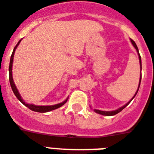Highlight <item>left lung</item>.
<instances>
[{
	"label": "left lung",
	"instance_id": "1",
	"mask_svg": "<svg viewBox=\"0 0 154 154\" xmlns=\"http://www.w3.org/2000/svg\"><path fill=\"white\" fill-rule=\"evenodd\" d=\"M131 42H132V44H133V46L134 47H135L136 49V51H137V52H138V57H139V62H140V66H141V69H142V60H141V56H140V54H139V51H138V47H137V45H136V43L134 42V41L132 40V39H131ZM140 83H141V77H140V82H139V85H138V90H137V92H136L135 95L134 96V97L132 99H131V100L128 102V103H127V104H125L124 106H122V107H120V108H119V109L116 110V111H112V112H103V111H100V110H97V109H95L94 110V112H97V113L98 114H100V115H103V116H115V115H116V114H118L119 112H120L121 111H122V110L124 109L125 107H127L128 104H129L130 103H131V101L133 100L134 98V97L136 96V94L138 93V89H139V86H140Z\"/></svg>",
	"mask_w": 154,
	"mask_h": 154
}]
</instances>
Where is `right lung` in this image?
Listing matches in <instances>:
<instances>
[{
  "instance_id": "right-lung-1",
  "label": "right lung",
  "mask_w": 154,
  "mask_h": 154,
  "mask_svg": "<svg viewBox=\"0 0 154 154\" xmlns=\"http://www.w3.org/2000/svg\"><path fill=\"white\" fill-rule=\"evenodd\" d=\"M21 39L18 42V43L16 44V47H14V50L12 51V55H11V58H10V63H9V69H8V70H9V81H10V85L12 87V89L14 92L15 96L16 97V98L18 99L20 101L21 103L24 104L25 106L27 107H28L30 110H32V111H34V112H41V113H43V112H51L52 110L57 109L58 107H62V105H64L65 103H66V101L67 100H66L65 101H63L62 103H57V104H55V105H51V106H36V105H33V104H28V103H26L23 100V99L21 98L20 95L19 93L18 90L16 88V85H15L14 81H13V79H12V62H13V57H14V53L15 51H16V47L19 45V43L20 42Z\"/></svg>"
}]
</instances>
